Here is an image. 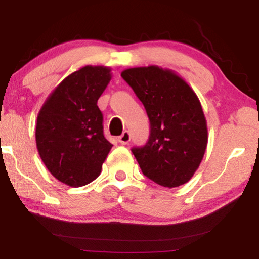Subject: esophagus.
<instances>
[{"instance_id": "1", "label": "esophagus", "mask_w": 259, "mask_h": 259, "mask_svg": "<svg viewBox=\"0 0 259 259\" xmlns=\"http://www.w3.org/2000/svg\"><path fill=\"white\" fill-rule=\"evenodd\" d=\"M119 143L121 144V145H127L131 141V134H130V132L128 131H125V132H123L121 136L119 137Z\"/></svg>"}]
</instances>
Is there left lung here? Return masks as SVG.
<instances>
[{"instance_id": "left-lung-1", "label": "left lung", "mask_w": 259, "mask_h": 259, "mask_svg": "<svg viewBox=\"0 0 259 259\" xmlns=\"http://www.w3.org/2000/svg\"><path fill=\"white\" fill-rule=\"evenodd\" d=\"M121 76L150 119L146 145L132 148L141 171L169 189L187 183L203 160L208 138L197 94L182 76L158 66L125 69Z\"/></svg>"}]
</instances>
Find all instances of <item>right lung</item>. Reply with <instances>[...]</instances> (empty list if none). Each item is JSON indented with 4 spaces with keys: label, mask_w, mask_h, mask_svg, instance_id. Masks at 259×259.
Returning a JSON list of instances; mask_svg holds the SVG:
<instances>
[{
    "label": "right lung",
    "mask_w": 259,
    "mask_h": 259,
    "mask_svg": "<svg viewBox=\"0 0 259 259\" xmlns=\"http://www.w3.org/2000/svg\"><path fill=\"white\" fill-rule=\"evenodd\" d=\"M111 79L108 67L84 66L63 79L38 112V154L66 185L84 186L97 179L113 146L104 136L97 105Z\"/></svg>",
    "instance_id": "1"
}]
</instances>
